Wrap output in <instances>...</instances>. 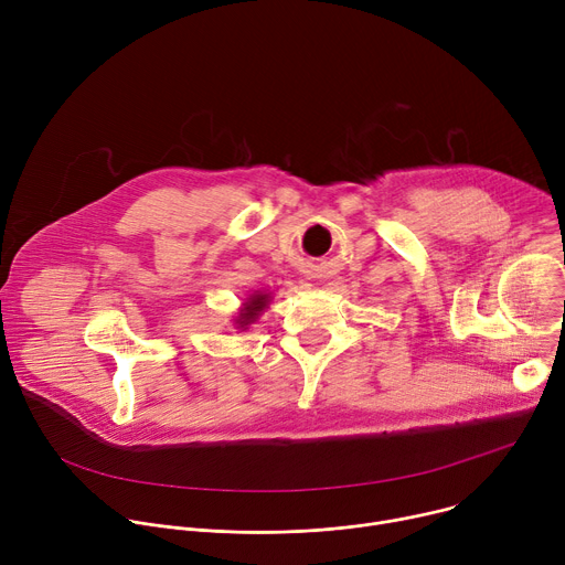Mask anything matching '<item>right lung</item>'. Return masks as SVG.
Here are the masks:
<instances>
[{"mask_svg": "<svg viewBox=\"0 0 565 565\" xmlns=\"http://www.w3.org/2000/svg\"><path fill=\"white\" fill-rule=\"evenodd\" d=\"M268 301H270V292L257 290L255 295H250V297L244 301V306L238 308V315H236V319H234L236 329L246 331L250 324H255V321L259 319V315L268 308Z\"/></svg>", "mask_w": 565, "mask_h": 565, "instance_id": "1", "label": "right lung"}]
</instances>
